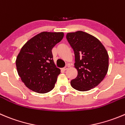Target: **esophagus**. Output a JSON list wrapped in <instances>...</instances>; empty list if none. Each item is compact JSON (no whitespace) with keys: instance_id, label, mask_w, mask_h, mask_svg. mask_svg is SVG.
<instances>
[{"instance_id":"obj_1","label":"esophagus","mask_w":125,"mask_h":125,"mask_svg":"<svg viewBox=\"0 0 125 125\" xmlns=\"http://www.w3.org/2000/svg\"><path fill=\"white\" fill-rule=\"evenodd\" d=\"M68 68H69L68 65H66L65 68H63V70L64 71H66V70H67L68 69Z\"/></svg>"}]
</instances>
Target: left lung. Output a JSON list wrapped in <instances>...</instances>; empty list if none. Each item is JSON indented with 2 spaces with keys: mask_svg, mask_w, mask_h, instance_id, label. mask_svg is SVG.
Wrapping results in <instances>:
<instances>
[{
  "mask_svg": "<svg viewBox=\"0 0 125 125\" xmlns=\"http://www.w3.org/2000/svg\"><path fill=\"white\" fill-rule=\"evenodd\" d=\"M66 38L74 51L77 76L71 81L79 91L95 88L103 80L109 67V55L102 43L95 37L77 31L68 33Z\"/></svg>",
  "mask_w": 125,
  "mask_h": 125,
  "instance_id": "1",
  "label": "left lung"
}]
</instances>
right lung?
Here are the masks:
<instances>
[{"mask_svg":"<svg viewBox=\"0 0 125 125\" xmlns=\"http://www.w3.org/2000/svg\"><path fill=\"white\" fill-rule=\"evenodd\" d=\"M63 36V32H42L21 49L16 60L17 71L31 90L45 93L54 88L60 70L54 64L52 49Z\"/></svg>","mask_w":125,"mask_h":125,"instance_id":"right-lung-1","label":"right lung"}]
</instances>
